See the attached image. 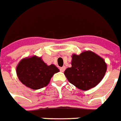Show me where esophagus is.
<instances>
[{
	"label": "esophagus",
	"instance_id": "obj_1",
	"mask_svg": "<svg viewBox=\"0 0 121 121\" xmlns=\"http://www.w3.org/2000/svg\"><path fill=\"white\" fill-rule=\"evenodd\" d=\"M65 69H66V67L64 66V67H63L60 68V71L61 72H64V71H65Z\"/></svg>",
	"mask_w": 121,
	"mask_h": 121
}]
</instances>
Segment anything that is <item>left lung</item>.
Wrapping results in <instances>:
<instances>
[{
  "label": "left lung",
  "mask_w": 121,
  "mask_h": 121,
  "mask_svg": "<svg viewBox=\"0 0 121 121\" xmlns=\"http://www.w3.org/2000/svg\"><path fill=\"white\" fill-rule=\"evenodd\" d=\"M71 67L65 71V75L71 83L81 90H88L96 86L107 69L104 60L91 51L73 54Z\"/></svg>",
  "instance_id": "obj_1"
}]
</instances>
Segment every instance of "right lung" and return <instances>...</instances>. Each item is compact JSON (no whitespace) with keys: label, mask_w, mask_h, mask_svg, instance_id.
Listing matches in <instances>:
<instances>
[{"label":"right lung","mask_w":121,"mask_h":121,"mask_svg":"<svg viewBox=\"0 0 121 121\" xmlns=\"http://www.w3.org/2000/svg\"><path fill=\"white\" fill-rule=\"evenodd\" d=\"M17 77L23 84L33 90H38L49 83L59 69L54 65H47L41 57L34 56L22 59L17 66Z\"/></svg>","instance_id":"1"}]
</instances>
